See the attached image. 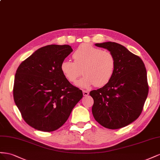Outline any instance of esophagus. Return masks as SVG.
I'll return each mask as SVG.
<instances>
[{
	"mask_svg": "<svg viewBox=\"0 0 160 160\" xmlns=\"http://www.w3.org/2000/svg\"><path fill=\"white\" fill-rule=\"evenodd\" d=\"M89 94L88 92H87V91L86 90H83V95L84 96V97H86V96H88Z\"/></svg>",
	"mask_w": 160,
	"mask_h": 160,
	"instance_id": "34e87169",
	"label": "esophagus"
}]
</instances>
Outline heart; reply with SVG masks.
<instances>
[{
  "label": "heart",
  "instance_id": "obj_1",
  "mask_svg": "<svg viewBox=\"0 0 160 160\" xmlns=\"http://www.w3.org/2000/svg\"><path fill=\"white\" fill-rule=\"evenodd\" d=\"M73 58L74 62L67 60L62 62L60 70L68 81L75 83L83 68L84 76L76 83L79 87L87 88L92 85L102 87L109 83L115 74L116 60L108 51L84 43L77 48Z\"/></svg>",
  "mask_w": 160,
  "mask_h": 160
}]
</instances>
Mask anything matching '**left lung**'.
<instances>
[{
  "instance_id": "left-lung-1",
  "label": "left lung",
  "mask_w": 160,
  "mask_h": 160,
  "mask_svg": "<svg viewBox=\"0 0 160 160\" xmlns=\"http://www.w3.org/2000/svg\"><path fill=\"white\" fill-rule=\"evenodd\" d=\"M95 45L114 55L116 69L109 83L90 92L94 100L92 115L104 127L120 129L142 112L149 91L147 72L142 60L123 45L111 42Z\"/></svg>"
}]
</instances>
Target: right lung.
<instances>
[{"label":"right lung","mask_w":160,"mask_h":160,"mask_svg":"<svg viewBox=\"0 0 160 160\" xmlns=\"http://www.w3.org/2000/svg\"><path fill=\"white\" fill-rule=\"evenodd\" d=\"M73 51L68 45H49L27 58L15 76L13 97L24 121L44 132L57 130L82 98V91L70 83L60 70Z\"/></svg>","instance_id":"1"}]
</instances>
